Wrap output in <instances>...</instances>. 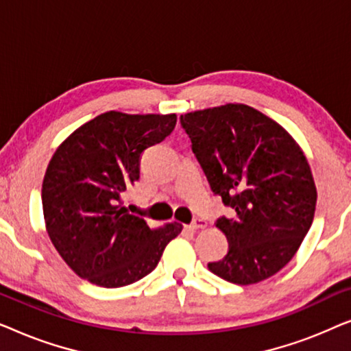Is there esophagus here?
Wrapping results in <instances>:
<instances>
[{"label": "esophagus", "mask_w": 351, "mask_h": 351, "mask_svg": "<svg viewBox=\"0 0 351 351\" xmlns=\"http://www.w3.org/2000/svg\"><path fill=\"white\" fill-rule=\"evenodd\" d=\"M206 227V222L203 219H196L193 223L191 225H189V228L191 230V232H196V230H201V228H204Z\"/></svg>", "instance_id": "34e87169"}]
</instances>
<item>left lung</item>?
<instances>
[{
	"label": "left lung",
	"instance_id": "obj_1",
	"mask_svg": "<svg viewBox=\"0 0 351 351\" xmlns=\"http://www.w3.org/2000/svg\"><path fill=\"white\" fill-rule=\"evenodd\" d=\"M210 189L234 209L215 222L228 239L222 261L208 263L234 285H256L286 267L313 222L316 186L289 132L244 104L180 117Z\"/></svg>",
	"mask_w": 351,
	"mask_h": 351
}]
</instances>
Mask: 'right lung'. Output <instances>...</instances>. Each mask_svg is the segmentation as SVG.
<instances>
[{
  "mask_svg": "<svg viewBox=\"0 0 351 351\" xmlns=\"http://www.w3.org/2000/svg\"><path fill=\"white\" fill-rule=\"evenodd\" d=\"M176 123V113L105 112L57 147L43 180V214L52 244L80 278L102 287L136 282L182 232L177 222L150 228L121 206L141 177L142 153Z\"/></svg>",
  "mask_w": 351,
  "mask_h": 351,
  "instance_id": "right-lung-1",
  "label": "right lung"
}]
</instances>
